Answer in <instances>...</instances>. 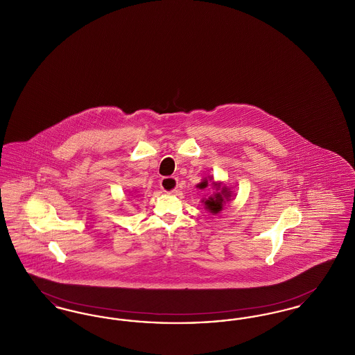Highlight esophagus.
I'll return each instance as SVG.
<instances>
[{
    "label": "esophagus",
    "mask_w": 355,
    "mask_h": 355,
    "mask_svg": "<svg viewBox=\"0 0 355 355\" xmlns=\"http://www.w3.org/2000/svg\"><path fill=\"white\" fill-rule=\"evenodd\" d=\"M159 185H161V189H162L164 191L173 193V191H175L177 186H178V182H177V178H174V177H165V178H162V180L159 181Z\"/></svg>",
    "instance_id": "esophagus-1"
}]
</instances>
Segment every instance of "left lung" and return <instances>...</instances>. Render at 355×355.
Returning <instances> with one entry per match:
<instances>
[{"instance_id": "obj_1", "label": "left lung", "mask_w": 355, "mask_h": 355, "mask_svg": "<svg viewBox=\"0 0 355 355\" xmlns=\"http://www.w3.org/2000/svg\"><path fill=\"white\" fill-rule=\"evenodd\" d=\"M209 186L213 187L214 193H211L206 198H202V202L205 205V209L210 214L216 216V214H220L226 203H229L233 200V190L220 181H214L213 175L205 177L202 181L197 185V187L201 189V190H205Z\"/></svg>"}]
</instances>
